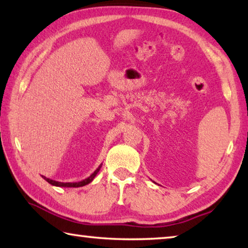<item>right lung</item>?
Returning <instances> with one entry per match:
<instances>
[{
    "label": "right lung",
    "mask_w": 248,
    "mask_h": 248,
    "mask_svg": "<svg viewBox=\"0 0 248 248\" xmlns=\"http://www.w3.org/2000/svg\"><path fill=\"white\" fill-rule=\"evenodd\" d=\"M102 165L103 164H100L98 166V169L96 170L91 176H89V177L81 180V182H78V183H61V182H57V180H52V179H50V178H47V177H46V176H41V177H43L45 180H47L49 184H51L52 186H57V187H83V186H85V185L90 184L92 180L95 178V176L97 175V173L99 171Z\"/></svg>",
    "instance_id": "obj_1"
}]
</instances>
